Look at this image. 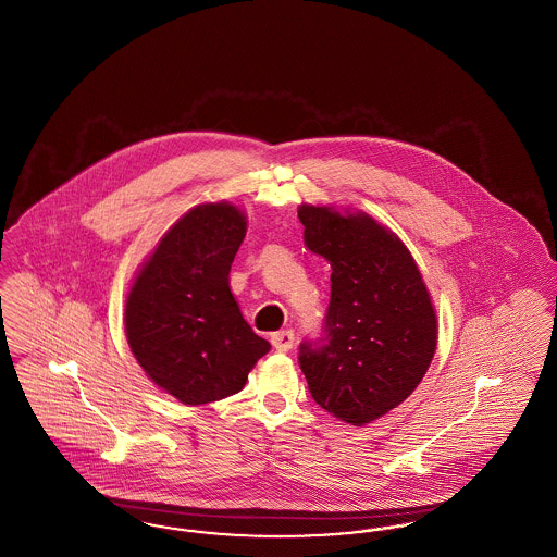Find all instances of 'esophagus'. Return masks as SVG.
<instances>
[{
    "label": "esophagus",
    "mask_w": 557,
    "mask_h": 557,
    "mask_svg": "<svg viewBox=\"0 0 557 557\" xmlns=\"http://www.w3.org/2000/svg\"><path fill=\"white\" fill-rule=\"evenodd\" d=\"M271 345H273L275 350H280V352L290 350L292 345H294V332L292 330H284V332L271 334Z\"/></svg>",
    "instance_id": "esophagus-1"
}]
</instances>
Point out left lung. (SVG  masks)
Here are the masks:
<instances>
[{"mask_svg":"<svg viewBox=\"0 0 557 557\" xmlns=\"http://www.w3.org/2000/svg\"><path fill=\"white\" fill-rule=\"evenodd\" d=\"M305 244L332 267L323 336L300 345L311 397L341 422L386 416L422 382L438 323L407 246L366 212L300 205Z\"/></svg>","mask_w":557,"mask_h":557,"instance_id":"8db88e82","label":"left lung"}]
</instances>
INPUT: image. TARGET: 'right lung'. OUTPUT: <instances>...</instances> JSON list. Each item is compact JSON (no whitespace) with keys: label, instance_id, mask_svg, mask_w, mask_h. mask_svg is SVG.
Instances as JSON below:
<instances>
[{"label":"right lung","instance_id":"right-lung-1","mask_svg":"<svg viewBox=\"0 0 557 557\" xmlns=\"http://www.w3.org/2000/svg\"><path fill=\"white\" fill-rule=\"evenodd\" d=\"M244 236L238 207L198 205L160 238L127 294L125 332L137 363L184 405L236 395L271 348L230 290Z\"/></svg>","mask_w":557,"mask_h":557}]
</instances>
